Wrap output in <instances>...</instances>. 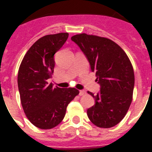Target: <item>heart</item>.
Returning a JSON list of instances; mask_svg holds the SVG:
<instances>
[{
	"mask_svg": "<svg viewBox=\"0 0 152 152\" xmlns=\"http://www.w3.org/2000/svg\"><path fill=\"white\" fill-rule=\"evenodd\" d=\"M83 57V53H78L77 54H76V62H80L82 60Z\"/></svg>",
	"mask_w": 152,
	"mask_h": 152,
	"instance_id": "b5f03b06",
	"label": "heart"
}]
</instances>
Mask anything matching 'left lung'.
<instances>
[{"instance_id":"8db88e82","label":"left lung","mask_w":152,"mask_h":152,"mask_svg":"<svg viewBox=\"0 0 152 152\" xmlns=\"http://www.w3.org/2000/svg\"><path fill=\"white\" fill-rule=\"evenodd\" d=\"M69 37L68 33L42 37L28 50L18 72V88L25 115L41 129L56 127L64 119L69 102L79 95L65 83L54 84L51 78L53 57Z\"/></svg>"}]
</instances>
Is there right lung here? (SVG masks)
Masks as SVG:
<instances>
[{"label":"right lung","mask_w":152,"mask_h":152,"mask_svg":"<svg viewBox=\"0 0 152 152\" xmlns=\"http://www.w3.org/2000/svg\"><path fill=\"white\" fill-rule=\"evenodd\" d=\"M88 57L95 72L99 91L92 96L95 105L87 111L97 127L115 126L126 115L134 88L133 68L125 51L110 39L80 34L71 38Z\"/></svg>","instance_id":"obj_1"}]
</instances>
